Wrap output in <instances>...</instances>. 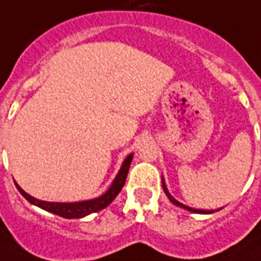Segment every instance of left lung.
Wrapping results in <instances>:
<instances>
[{
  "mask_svg": "<svg viewBox=\"0 0 261 261\" xmlns=\"http://www.w3.org/2000/svg\"><path fill=\"white\" fill-rule=\"evenodd\" d=\"M162 186H163V191H164V194L167 195V198L170 199V201H171V203H174L175 205H178V207H181V208L187 210V211L195 212V214H212V212H214V211H205V210H196V208H191V207H187V205L181 204L180 201H178V200H176V199L172 198L171 194H170V192H168V190H167V187H166V183H164L163 178H162Z\"/></svg>",
  "mask_w": 261,
  "mask_h": 261,
  "instance_id": "1",
  "label": "left lung"
}]
</instances>
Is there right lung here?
<instances>
[{"label": "right lung", "instance_id": "right-lung-1", "mask_svg": "<svg viewBox=\"0 0 261 261\" xmlns=\"http://www.w3.org/2000/svg\"><path fill=\"white\" fill-rule=\"evenodd\" d=\"M133 161V154L128 155V156L124 159L122 167H120L119 172H118L117 178L114 179L111 187L107 190L106 194H103L102 196L97 199H93V200H86V201H76V203H51V201H43L38 200V199L33 198L32 195L26 194L22 188L19 187L17 183H15V187L19 191V194L22 195L23 198L28 201H30L32 204L37 205L39 208L45 210L47 212H51V214H56L58 216H62V218L66 219H74V218H83V216L89 215V214H93V212H97L99 210H103L105 207L110 204L111 201L115 199L118 194L120 192L122 187L126 183L127 174H128V170H130V164Z\"/></svg>", "mask_w": 261, "mask_h": 261}]
</instances>
